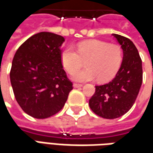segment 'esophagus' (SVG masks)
Wrapping results in <instances>:
<instances>
[{"mask_svg": "<svg viewBox=\"0 0 153 153\" xmlns=\"http://www.w3.org/2000/svg\"><path fill=\"white\" fill-rule=\"evenodd\" d=\"M83 86V84H76V83H74V88H80Z\"/></svg>", "mask_w": 153, "mask_h": 153, "instance_id": "1", "label": "esophagus"}]
</instances>
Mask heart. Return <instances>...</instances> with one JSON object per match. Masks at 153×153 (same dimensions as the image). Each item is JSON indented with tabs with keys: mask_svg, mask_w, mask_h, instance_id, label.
<instances>
[{
	"mask_svg": "<svg viewBox=\"0 0 153 153\" xmlns=\"http://www.w3.org/2000/svg\"><path fill=\"white\" fill-rule=\"evenodd\" d=\"M76 50L68 47L61 54L62 65L69 74H74L85 62L87 67L74 74L76 81H89L96 78L101 83L109 81L116 75L123 61L121 47L102 40L80 42Z\"/></svg>",
	"mask_w": 153,
	"mask_h": 153,
	"instance_id": "b5f03b06",
	"label": "heart"
}]
</instances>
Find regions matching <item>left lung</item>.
<instances>
[{
	"label": "left lung",
	"instance_id": "8db88e82",
	"mask_svg": "<svg viewBox=\"0 0 153 153\" xmlns=\"http://www.w3.org/2000/svg\"><path fill=\"white\" fill-rule=\"evenodd\" d=\"M123 51L121 67L111 82L95 86L89 107L98 116L114 119L128 112L136 101L143 82L142 59L134 44L124 36L113 34Z\"/></svg>",
	"mask_w": 153,
	"mask_h": 153
}]
</instances>
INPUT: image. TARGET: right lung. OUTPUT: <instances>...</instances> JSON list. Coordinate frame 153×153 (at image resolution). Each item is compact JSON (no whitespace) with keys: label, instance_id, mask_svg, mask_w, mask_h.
<instances>
[{"label":"right lung","instance_id":"1","mask_svg":"<svg viewBox=\"0 0 153 153\" xmlns=\"http://www.w3.org/2000/svg\"><path fill=\"white\" fill-rule=\"evenodd\" d=\"M65 38L39 32L27 39L15 54L10 72L15 98L25 113L44 119L65 106L73 84L61 62Z\"/></svg>","mask_w":153,"mask_h":153}]
</instances>
